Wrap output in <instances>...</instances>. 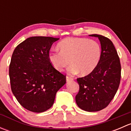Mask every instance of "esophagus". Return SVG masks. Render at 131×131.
<instances>
[{
    "label": "esophagus",
    "mask_w": 131,
    "mask_h": 131,
    "mask_svg": "<svg viewBox=\"0 0 131 131\" xmlns=\"http://www.w3.org/2000/svg\"><path fill=\"white\" fill-rule=\"evenodd\" d=\"M66 80H67V82H70V81H72V80H73V79H72V78L70 77H67V78H66Z\"/></svg>",
    "instance_id": "obj_1"
}]
</instances>
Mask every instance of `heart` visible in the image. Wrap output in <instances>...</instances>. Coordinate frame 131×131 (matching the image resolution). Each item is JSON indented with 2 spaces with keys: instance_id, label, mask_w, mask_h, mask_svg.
Masks as SVG:
<instances>
[{
  "instance_id": "obj_1",
  "label": "heart",
  "mask_w": 131,
  "mask_h": 131,
  "mask_svg": "<svg viewBox=\"0 0 131 131\" xmlns=\"http://www.w3.org/2000/svg\"><path fill=\"white\" fill-rule=\"evenodd\" d=\"M59 52H50L49 59L52 67L59 72L70 64L69 73L87 75L94 70L100 62L101 49L96 41L84 38L69 37L58 45ZM71 62H69V61Z\"/></svg>"
}]
</instances>
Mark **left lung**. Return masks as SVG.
Returning a JSON list of instances; mask_svg holds the SVG:
<instances>
[{"label":"left lung","instance_id":"obj_1","mask_svg":"<svg viewBox=\"0 0 131 131\" xmlns=\"http://www.w3.org/2000/svg\"><path fill=\"white\" fill-rule=\"evenodd\" d=\"M101 56L94 70L77 79L79 92L75 96L77 105L86 112H98L109 105L119 87L121 77L120 59L114 45L108 38L97 34Z\"/></svg>","mask_w":131,"mask_h":131}]
</instances>
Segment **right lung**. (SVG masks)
<instances>
[{
	"mask_svg": "<svg viewBox=\"0 0 131 131\" xmlns=\"http://www.w3.org/2000/svg\"><path fill=\"white\" fill-rule=\"evenodd\" d=\"M59 40L50 37H31L15 48L9 65L13 94L25 109L41 113L49 109L56 92L66 84L64 75L49 59L52 43Z\"/></svg>",
	"mask_w": 131,
	"mask_h": 131,
	"instance_id": "obj_1",
	"label": "right lung"
}]
</instances>
